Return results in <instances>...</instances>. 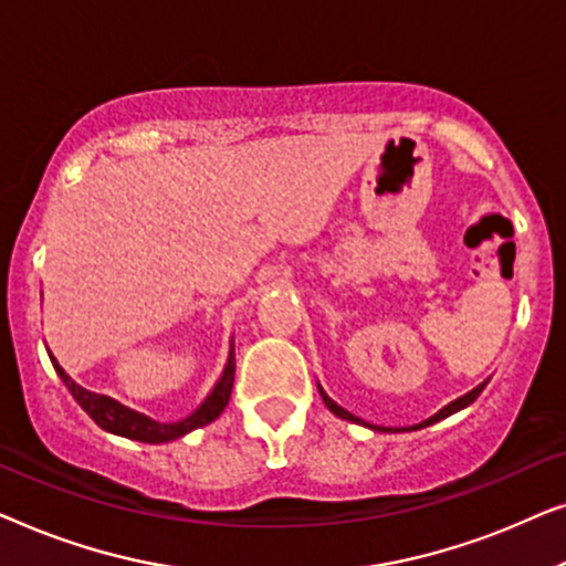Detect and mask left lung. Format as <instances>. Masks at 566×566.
I'll use <instances>...</instances> for the list:
<instances>
[{
    "mask_svg": "<svg viewBox=\"0 0 566 566\" xmlns=\"http://www.w3.org/2000/svg\"><path fill=\"white\" fill-rule=\"evenodd\" d=\"M484 386H486V381H484V384H479V386H476V389H471L469 394H463V397H459V399H455V401H451V405H446L443 409H440V412H438V415H432V417H428V420H424V422H420V424H415V428H409V430H420V428H428V424H432V422H440V420H446V417H451L453 412H459V409H463V407H469V405H471V401H476V397H479V394H482V391H484ZM319 394H322L324 405H327V409H329V412H332V415L343 417V420H347V422H358V424H366V422H363V420H360V417H355V415H350V412H347V409H343V407H339V405H337V401H332V399L327 397V394H324V389H322V386H319ZM374 430H381V428H376V424H374ZM386 430H389V428H384V432H386ZM389 432H391V430H389Z\"/></svg>",
    "mask_w": 566,
    "mask_h": 566,
    "instance_id": "obj_1",
    "label": "left lung"
}]
</instances>
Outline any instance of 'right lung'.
Wrapping results in <instances>:
<instances>
[{
    "label": "right lung",
    "instance_id": "1",
    "mask_svg": "<svg viewBox=\"0 0 566 566\" xmlns=\"http://www.w3.org/2000/svg\"><path fill=\"white\" fill-rule=\"evenodd\" d=\"M51 363H53V368H56V374L61 381H64L66 389L72 391L76 405H80L84 412H87L92 420L99 424V428L113 432V436L142 440V443H169V440H177V438L188 436L190 430H198V428H203V424L213 422L216 417L223 412V407L229 405L231 386H234V370H237L234 343H231L229 360H227V366H223V374L219 381H216L213 391L203 399V405H200L196 412L188 415L180 422H157V420H151V417L123 407L120 401H115L111 397H103V394H92L87 389H82L80 384H74L72 378H69V374L59 366V360L53 358V355H51Z\"/></svg>",
    "mask_w": 566,
    "mask_h": 566
}]
</instances>
